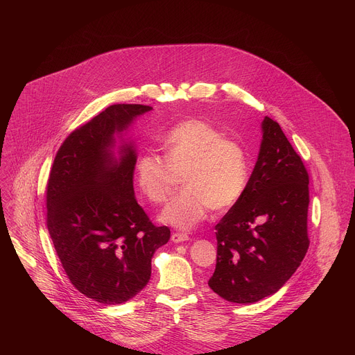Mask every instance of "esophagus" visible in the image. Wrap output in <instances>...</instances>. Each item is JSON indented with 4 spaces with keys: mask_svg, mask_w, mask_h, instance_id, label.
Returning <instances> with one entry per match:
<instances>
[{
    "mask_svg": "<svg viewBox=\"0 0 355 355\" xmlns=\"http://www.w3.org/2000/svg\"><path fill=\"white\" fill-rule=\"evenodd\" d=\"M171 240H173L174 243H181V241L189 240V236H188L187 233H182V232H175V233H173Z\"/></svg>",
    "mask_w": 355,
    "mask_h": 355,
    "instance_id": "34e87169",
    "label": "esophagus"
}]
</instances>
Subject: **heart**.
I'll return each instance as SVG.
<instances>
[{
    "instance_id": "b5f03b06",
    "label": "heart",
    "mask_w": 355,
    "mask_h": 355,
    "mask_svg": "<svg viewBox=\"0 0 355 355\" xmlns=\"http://www.w3.org/2000/svg\"><path fill=\"white\" fill-rule=\"evenodd\" d=\"M162 156L141 155L135 180L151 204L163 205L174 192L178 177L185 188L163 212L162 219L191 229L211 211L236 205L248 182L244 146L204 119H187L160 137Z\"/></svg>"
}]
</instances>
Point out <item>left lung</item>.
Here are the masks:
<instances>
[{"instance_id": "obj_1", "label": "left lung", "mask_w": 355, "mask_h": 355, "mask_svg": "<svg viewBox=\"0 0 355 355\" xmlns=\"http://www.w3.org/2000/svg\"><path fill=\"white\" fill-rule=\"evenodd\" d=\"M309 174L278 122L266 116L254 170L240 200L215 226L214 292L252 303L275 293L309 248Z\"/></svg>"}]
</instances>
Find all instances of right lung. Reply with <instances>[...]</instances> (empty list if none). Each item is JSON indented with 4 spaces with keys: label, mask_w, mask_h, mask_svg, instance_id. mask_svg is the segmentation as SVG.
<instances>
[{
    "label": "right lung",
    "mask_w": 355,
    "mask_h": 355,
    "mask_svg": "<svg viewBox=\"0 0 355 355\" xmlns=\"http://www.w3.org/2000/svg\"><path fill=\"white\" fill-rule=\"evenodd\" d=\"M151 107L115 104L74 129L60 146L46 187V223L66 275L77 291L118 305L141 291L151 257L170 240L135 199L133 146L116 163L108 147Z\"/></svg>",
    "instance_id": "obj_1"
}]
</instances>
